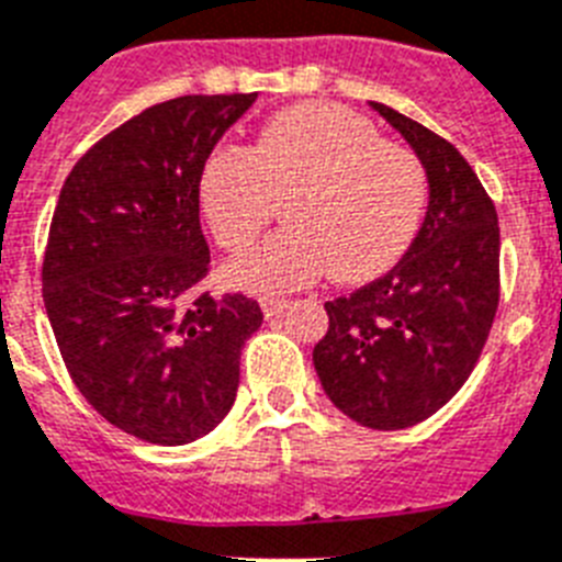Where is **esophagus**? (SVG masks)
<instances>
[{"label":"esophagus","mask_w":562,"mask_h":562,"mask_svg":"<svg viewBox=\"0 0 562 562\" xmlns=\"http://www.w3.org/2000/svg\"><path fill=\"white\" fill-rule=\"evenodd\" d=\"M290 307V301L286 299H278V295H263L261 299V310L267 318H276V315H281L284 310Z\"/></svg>","instance_id":"34e87169"}]
</instances>
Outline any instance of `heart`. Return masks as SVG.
<instances>
[{
    "label": "heart",
    "mask_w": 562,
    "mask_h": 562,
    "mask_svg": "<svg viewBox=\"0 0 562 562\" xmlns=\"http://www.w3.org/2000/svg\"><path fill=\"white\" fill-rule=\"evenodd\" d=\"M198 201L229 252H244L284 201V229L232 263L240 286L299 290L324 272L356 284L391 270L411 247L428 206V171L356 111L301 103L267 120L249 148H212Z\"/></svg>",
    "instance_id": "obj_1"
}]
</instances>
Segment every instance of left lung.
<instances>
[{
    "label": "left lung",
    "instance_id": "1",
    "mask_svg": "<svg viewBox=\"0 0 562 562\" xmlns=\"http://www.w3.org/2000/svg\"><path fill=\"white\" fill-rule=\"evenodd\" d=\"M428 171V215L402 261L327 301L313 364L353 422L402 430L434 416L480 361L499 304L497 209L451 143L391 105L370 103Z\"/></svg>",
    "mask_w": 562,
    "mask_h": 562
}]
</instances>
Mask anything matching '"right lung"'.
I'll use <instances>...</instances> for the list:
<instances>
[{
    "mask_svg": "<svg viewBox=\"0 0 562 562\" xmlns=\"http://www.w3.org/2000/svg\"><path fill=\"white\" fill-rule=\"evenodd\" d=\"M258 94H189L77 160L50 217L42 299L77 391L151 445L206 437L235 405L258 301L203 290L198 171Z\"/></svg>",
    "mask_w": 562,
    "mask_h": 562,
    "instance_id": "obj_1",
    "label": "right lung"
}]
</instances>
